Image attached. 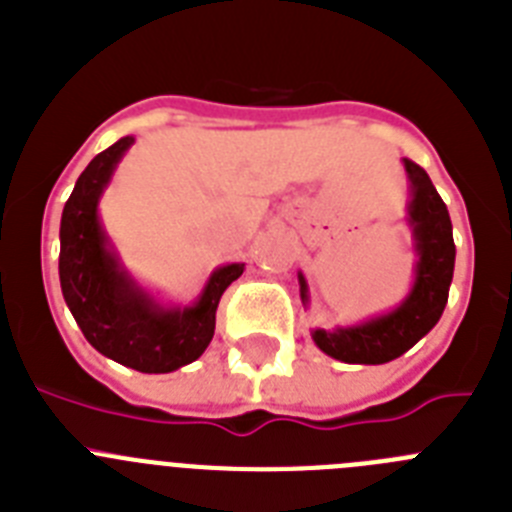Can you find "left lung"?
<instances>
[{"mask_svg": "<svg viewBox=\"0 0 512 512\" xmlns=\"http://www.w3.org/2000/svg\"><path fill=\"white\" fill-rule=\"evenodd\" d=\"M405 169L413 182L410 220L418 241V277L410 297L384 318L356 328L315 330L312 338L328 356L346 364H387L415 346L420 338L441 320L449 302L451 277H454V233L446 202L433 182L415 161L405 158ZM302 302H307V284L300 274Z\"/></svg>", "mask_w": 512, "mask_h": 512, "instance_id": "8db88e82", "label": "left lung"}]
</instances>
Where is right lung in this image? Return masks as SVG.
Listing matches in <instances>:
<instances>
[{
  "label": "right lung",
  "mask_w": 512,
  "mask_h": 512,
  "mask_svg": "<svg viewBox=\"0 0 512 512\" xmlns=\"http://www.w3.org/2000/svg\"><path fill=\"white\" fill-rule=\"evenodd\" d=\"M133 138L97 153L81 171L61 215V277L63 300L81 333L107 359L135 372L166 374L200 359L215 336V312L225 289L243 274V264L217 269L194 307L164 310L153 305L117 269L97 220V200L120 156Z\"/></svg>",
  "instance_id": "1"
}]
</instances>
